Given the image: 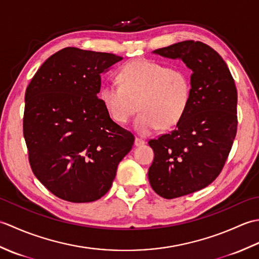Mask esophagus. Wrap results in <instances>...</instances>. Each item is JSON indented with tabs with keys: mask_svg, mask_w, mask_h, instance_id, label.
I'll return each mask as SVG.
<instances>
[{
	"mask_svg": "<svg viewBox=\"0 0 259 259\" xmlns=\"http://www.w3.org/2000/svg\"><path fill=\"white\" fill-rule=\"evenodd\" d=\"M145 144H146V141H145L144 139H141V138H138V137H136V139H135V146L139 147V146L145 145Z\"/></svg>",
	"mask_w": 259,
	"mask_h": 259,
	"instance_id": "esophagus-1",
	"label": "esophagus"
}]
</instances>
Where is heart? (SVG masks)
Here are the masks:
<instances>
[{
    "mask_svg": "<svg viewBox=\"0 0 259 259\" xmlns=\"http://www.w3.org/2000/svg\"><path fill=\"white\" fill-rule=\"evenodd\" d=\"M118 84L104 83L99 91L103 107L115 122L125 123L139 108L135 121L140 135L172 126L184 117L191 99L189 74L180 68L148 60L125 64L117 74Z\"/></svg>",
    "mask_w": 259,
    "mask_h": 259,
    "instance_id": "heart-1",
    "label": "heart"
}]
</instances>
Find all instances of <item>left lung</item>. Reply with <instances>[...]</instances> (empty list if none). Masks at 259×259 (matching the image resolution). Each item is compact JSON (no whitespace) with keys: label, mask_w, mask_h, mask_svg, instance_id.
<instances>
[{"label":"left lung","mask_w":259,"mask_h":259,"mask_svg":"<svg viewBox=\"0 0 259 259\" xmlns=\"http://www.w3.org/2000/svg\"><path fill=\"white\" fill-rule=\"evenodd\" d=\"M155 54L180 59L192 74L189 107L176 129L149 141L155 152L148 178L156 194L174 199L205 188L221 174L237 133V90L223 58L199 41Z\"/></svg>","instance_id":"1"}]
</instances>
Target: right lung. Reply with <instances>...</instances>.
Here are the masks:
<instances>
[{"instance_id": "1", "label": "right lung", "mask_w": 259, "mask_h": 259, "mask_svg": "<svg viewBox=\"0 0 259 259\" xmlns=\"http://www.w3.org/2000/svg\"><path fill=\"white\" fill-rule=\"evenodd\" d=\"M112 53L64 48L43 63L25 91L23 135L32 171L54 196L100 199L135 137L110 118L98 93Z\"/></svg>"}]
</instances>
